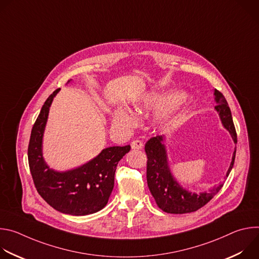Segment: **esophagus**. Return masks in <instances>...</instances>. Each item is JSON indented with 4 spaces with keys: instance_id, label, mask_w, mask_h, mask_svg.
Segmentation results:
<instances>
[{
    "instance_id": "obj_1",
    "label": "esophagus",
    "mask_w": 259,
    "mask_h": 259,
    "mask_svg": "<svg viewBox=\"0 0 259 259\" xmlns=\"http://www.w3.org/2000/svg\"><path fill=\"white\" fill-rule=\"evenodd\" d=\"M142 146H143L142 141H141V140H139V139L133 140V141L131 142V147H132L133 150H141V149H142Z\"/></svg>"
}]
</instances>
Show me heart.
Listing matches in <instances>:
<instances>
[{"mask_svg":"<svg viewBox=\"0 0 259 259\" xmlns=\"http://www.w3.org/2000/svg\"><path fill=\"white\" fill-rule=\"evenodd\" d=\"M178 99V95L172 94V95H165V96H155L151 97L149 100H147V105L150 106H155V107H164V106H169L173 104L176 100ZM168 117L167 113H163L160 116V121H164ZM114 123L121 127V128H129L134 124V118L132 115L126 109H119L116 112L115 117H114Z\"/></svg>","mask_w":259,"mask_h":259,"instance_id":"b5f03b06","label":"heart"}]
</instances>
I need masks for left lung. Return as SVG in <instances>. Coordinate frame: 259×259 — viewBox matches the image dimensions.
I'll use <instances>...</instances> for the list:
<instances>
[{"mask_svg": "<svg viewBox=\"0 0 259 259\" xmlns=\"http://www.w3.org/2000/svg\"><path fill=\"white\" fill-rule=\"evenodd\" d=\"M215 100L217 105L215 109L220 116L225 128L231 133L235 142H237V132L233 122L230 106L224 94L215 89ZM144 151L147 157L146 162V181L151 194L160 209L164 212L172 214L191 213L204 207L220 190L224 184L214 187L209 192L200 194L190 193L183 190L172 176L168 162L165 145L163 144V136L152 137L146 141ZM236 158V150L234 152L231 166L228 170L229 176Z\"/></svg>", "mask_w": 259, "mask_h": 259, "instance_id": "obj_1", "label": "left lung"}]
</instances>
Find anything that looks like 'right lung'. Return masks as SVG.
I'll use <instances>...</instances> for the list:
<instances>
[{
    "label": "right lung",
    "instance_id": "obj_1",
    "mask_svg": "<svg viewBox=\"0 0 259 259\" xmlns=\"http://www.w3.org/2000/svg\"><path fill=\"white\" fill-rule=\"evenodd\" d=\"M56 89L45 101L30 133L27 157L34 187L55 210L70 215H88L101 210L108 201L115 183L119 161L131 146H110L87 164L66 172L50 169L42 156V139L49 107Z\"/></svg>",
    "mask_w": 259,
    "mask_h": 259
}]
</instances>
